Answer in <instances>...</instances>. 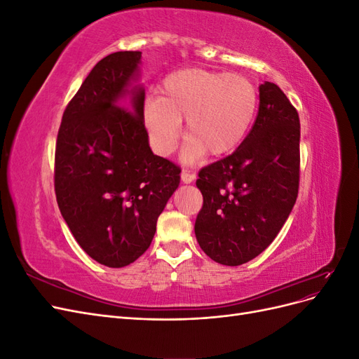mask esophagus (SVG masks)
<instances>
[{"label": "esophagus", "mask_w": 359, "mask_h": 359, "mask_svg": "<svg viewBox=\"0 0 359 359\" xmlns=\"http://www.w3.org/2000/svg\"><path fill=\"white\" fill-rule=\"evenodd\" d=\"M194 180H196V175H194V173H190V172H187V170H182V172H181V181H182L184 184H190V182H193Z\"/></svg>", "instance_id": "esophagus-1"}]
</instances>
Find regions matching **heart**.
I'll use <instances>...</instances> for the list:
<instances>
[{
	"label": "heart",
	"instance_id": "1",
	"mask_svg": "<svg viewBox=\"0 0 359 359\" xmlns=\"http://www.w3.org/2000/svg\"><path fill=\"white\" fill-rule=\"evenodd\" d=\"M259 106L255 83L243 74L208 69H184L168 74L160 95H148L142 123L158 156L175 149L186 119L182 160L233 153L252 128Z\"/></svg>",
	"mask_w": 359,
	"mask_h": 359
}]
</instances>
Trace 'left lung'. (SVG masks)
Returning <instances> with one entry per match:
<instances>
[{"label":"left lung","mask_w":359,"mask_h":359,"mask_svg":"<svg viewBox=\"0 0 359 359\" xmlns=\"http://www.w3.org/2000/svg\"><path fill=\"white\" fill-rule=\"evenodd\" d=\"M299 116L273 82L259 85L256 121L231 156L201 169L203 206L194 223L215 262L243 265L274 241L297 202Z\"/></svg>","instance_id":"obj_1"}]
</instances>
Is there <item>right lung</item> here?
I'll use <instances>...</instances> for the list:
<instances>
[{
    "label": "right lung",
    "instance_id": "add662e5",
    "mask_svg": "<svg viewBox=\"0 0 359 359\" xmlns=\"http://www.w3.org/2000/svg\"><path fill=\"white\" fill-rule=\"evenodd\" d=\"M142 52H115L95 64L62 115L55 193L83 252L109 268L142 256L158 215L180 186V168L156 156L142 123Z\"/></svg>",
    "mask_w": 359,
    "mask_h": 359
}]
</instances>
